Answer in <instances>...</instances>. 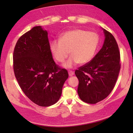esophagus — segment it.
I'll use <instances>...</instances> for the list:
<instances>
[{
    "instance_id": "obj_1",
    "label": "esophagus",
    "mask_w": 133,
    "mask_h": 133,
    "mask_svg": "<svg viewBox=\"0 0 133 133\" xmlns=\"http://www.w3.org/2000/svg\"><path fill=\"white\" fill-rule=\"evenodd\" d=\"M69 75L70 76H72L74 75V72L73 71H69Z\"/></svg>"
}]
</instances>
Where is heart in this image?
Wrapping results in <instances>:
<instances>
[{
    "instance_id": "1",
    "label": "heart",
    "mask_w": 133,
    "mask_h": 133,
    "mask_svg": "<svg viewBox=\"0 0 133 133\" xmlns=\"http://www.w3.org/2000/svg\"><path fill=\"white\" fill-rule=\"evenodd\" d=\"M99 44V37L94 32L83 29H74L66 31L60 40H54L51 43V50L55 59L63 63L66 68H71L77 64H85L94 57Z\"/></svg>"
}]
</instances>
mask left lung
Masks as SVG:
<instances>
[{"instance_id": "obj_1", "label": "left lung", "mask_w": 133, "mask_h": 133, "mask_svg": "<svg viewBox=\"0 0 133 133\" xmlns=\"http://www.w3.org/2000/svg\"><path fill=\"white\" fill-rule=\"evenodd\" d=\"M103 30L105 40L103 48L91 61L75 70L79 81L78 96L82 101L89 104H96L109 95L121 68L117 43L111 33Z\"/></svg>"}]
</instances>
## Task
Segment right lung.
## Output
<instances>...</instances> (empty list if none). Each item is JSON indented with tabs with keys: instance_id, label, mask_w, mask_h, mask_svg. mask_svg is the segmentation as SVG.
I'll return each instance as SVG.
<instances>
[{
	"instance_id": "obj_1",
	"label": "right lung",
	"mask_w": 133,
	"mask_h": 133,
	"mask_svg": "<svg viewBox=\"0 0 133 133\" xmlns=\"http://www.w3.org/2000/svg\"><path fill=\"white\" fill-rule=\"evenodd\" d=\"M13 60L18 84L31 102L42 107L57 102L69 74L53 60L48 31L36 26L22 35L16 44Z\"/></svg>"
}]
</instances>
